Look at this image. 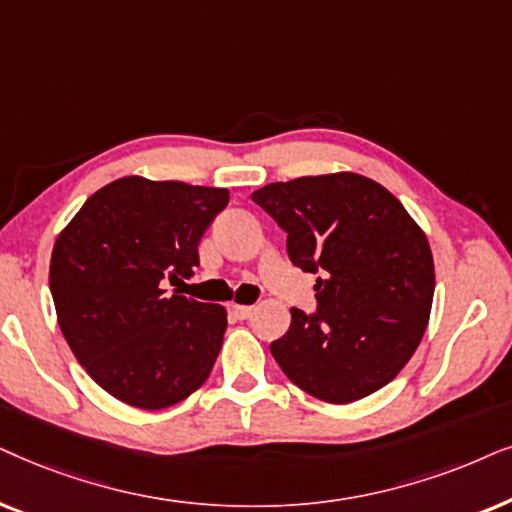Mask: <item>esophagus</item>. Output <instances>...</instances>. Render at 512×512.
Returning a JSON list of instances; mask_svg holds the SVG:
<instances>
[{
  "label": "esophagus",
  "mask_w": 512,
  "mask_h": 512,
  "mask_svg": "<svg viewBox=\"0 0 512 512\" xmlns=\"http://www.w3.org/2000/svg\"><path fill=\"white\" fill-rule=\"evenodd\" d=\"M231 311H234L236 318L245 320V318L252 316V311H255V306H252V304H234V306H231Z\"/></svg>",
  "instance_id": "34e87169"
}]
</instances>
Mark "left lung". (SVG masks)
<instances>
[{
    "label": "left lung",
    "mask_w": 512,
    "mask_h": 512,
    "mask_svg": "<svg viewBox=\"0 0 512 512\" xmlns=\"http://www.w3.org/2000/svg\"><path fill=\"white\" fill-rule=\"evenodd\" d=\"M288 234L295 267L316 274L318 311L290 309L276 363L313 398L356 403L395 379L431 318L435 267L424 229L379 182L306 175L252 192Z\"/></svg>",
    "instance_id": "1"
}]
</instances>
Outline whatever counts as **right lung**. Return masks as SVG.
<instances>
[{
    "label": "right lung",
    "instance_id": "1",
    "mask_svg": "<svg viewBox=\"0 0 512 512\" xmlns=\"http://www.w3.org/2000/svg\"><path fill=\"white\" fill-rule=\"evenodd\" d=\"M227 189L119 177L88 196L60 231L49 285L74 358L121 403L163 410L203 386L220 353L227 309L166 297L192 276L199 241Z\"/></svg>",
    "mask_w": 512,
    "mask_h": 512
}]
</instances>
